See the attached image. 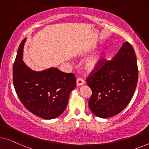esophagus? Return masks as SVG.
I'll return each mask as SVG.
<instances>
[{"label":"esophagus","mask_w":149,"mask_h":149,"mask_svg":"<svg viewBox=\"0 0 149 149\" xmlns=\"http://www.w3.org/2000/svg\"><path fill=\"white\" fill-rule=\"evenodd\" d=\"M84 83H85V81L81 77H79V78L77 79L76 80V84L77 86H81V85H84Z\"/></svg>","instance_id":"1"}]
</instances>
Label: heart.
Returning <instances> with one entry per match:
<instances>
[{"mask_svg": "<svg viewBox=\"0 0 149 149\" xmlns=\"http://www.w3.org/2000/svg\"><path fill=\"white\" fill-rule=\"evenodd\" d=\"M102 58V55L97 54L89 58L85 63V68L88 71H92L99 65Z\"/></svg>", "mask_w": 149, "mask_h": 149, "instance_id": "1", "label": "heart"}]
</instances>
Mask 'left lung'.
<instances>
[{
	"instance_id": "1",
	"label": "left lung",
	"mask_w": 149,
	"mask_h": 149,
	"mask_svg": "<svg viewBox=\"0 0 149 149\" xmlns=\"http://www.w3.org/2000/svg\"><path fill=\"white\" fill-rule=\"evenodd\" d=\"M138 78L134 50L126 41L112 60L102 59L86 79L92 92L88 102L90 110L102 118L119 114L130 102Z\"/></svg>"
}]
</instances>
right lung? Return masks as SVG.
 <instances>
[{
	"mask_svg": "<svg viewBox=\"0 0 149 149\" xmlns=\"http://www.w3.org/2000/svg\"><path fill=\"white\" fill-rule=\"evenodd\" d=\"M26 39L18 49L13 64V84L18 97L31 112L43 119H53L64 112L70 92L76 86L72 73H64L57 68L35 72L23 61Z\"/></svg>",
	"mask_w": 149,
	"mask_h": 149,
	"instance_id": "right-lung-1",
	"label": "right lung"
}]
</instances>
